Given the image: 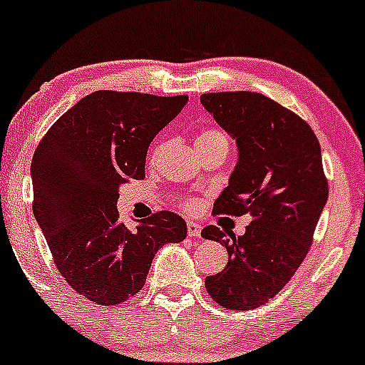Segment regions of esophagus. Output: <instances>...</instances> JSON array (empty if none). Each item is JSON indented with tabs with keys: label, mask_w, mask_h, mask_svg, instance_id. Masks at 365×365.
I'll list each match as a JSON object with an SVG mask.
<instances>
[{
	"label": "esophagus",
	"mask_w": 365,
	"mask_h": 365,
	"mask_svg": "<svg viewBox=\"0 0 365 365\" xmlns=\"http://www.w3.org/2000/svg\"><path fill=\"white\" fill-rule=\"evenodd\" d=\"M187 235L193 238H198L202 235V226L195 221H187Z\"/></svg>",
	"instance_id": "34e87169"
}]
</instances>
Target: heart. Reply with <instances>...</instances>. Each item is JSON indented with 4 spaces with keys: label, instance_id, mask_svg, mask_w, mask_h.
Here are the masks:
<instances>
[{
    "label": "heart",
    "instance_id": "heart-1",
    "mask_svg": "<svg viewBox=\"0 0 365 365\" xmlns=\"http://www.w3.org/2000/svg\"><path fill=\"white\" fill-rule=\"evenodd\" d=\"M219 140H228L225 132L217 130V128H203L202 132H198L197 139H195V146H197V150H202V148L210 146V144L219 143ZM184 207L193 210L195 207H197V202H195V200H186Z\"/></svg>",
    "mask_w": 365,
    "mask_h": 365
}]
</instances>
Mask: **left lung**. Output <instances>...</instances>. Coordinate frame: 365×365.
Listing matches in <instances>:
<instances>
[{"label":"left lung","instance_id":"8db88e82","mask_svg":"<svg viewBox=\"0 0 365 365\" xmlns=\"http://www.w3.org/2000/svg\"><path fill=\"white\" fill-rule=\"evenodd\" d=\"M200 103L238 150L212 212L252 217L238 237L203 228L202 237L225 245L230 256L205 287L222 308L245 312L273 299L308 254L329 197L322 151L307 121L262 93H203Z\"/></svg>","mask_w":365,"mask_h":365}]
</instances>
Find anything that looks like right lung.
<instances>
[{"instance_id":"add662e5","label":"right lung","mask_w":365,"mask_h":365,"mask_svg":"<svg viewBox=\"0 0 365 365\" xmlns=\"http://www.w3.org/2000/svg\"><path fill=\"white\" fill-rule=\"evenodd\" d=\"M186 103L99 90L66 111L34 151V217L61 275L93 303L135 296L158 249L186 238L181 215L165 210L128 230L116 209L120 186L144 178L151 140Z\"/></svg>"}]
</instances>
